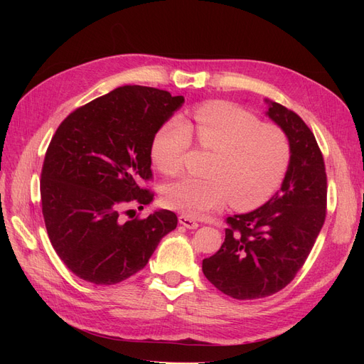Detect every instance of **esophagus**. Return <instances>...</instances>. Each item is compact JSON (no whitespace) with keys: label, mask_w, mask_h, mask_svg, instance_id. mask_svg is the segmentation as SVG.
<instances>
[{"label":"esophagus","mask_w":364,"mask_h":364,"mask_svg":"<svg viewBox=\"0 0 364 364\" xmlns=\"http://www.w3.org/2000/svg\"><path fill=\"white\" fill-rule=\"evenodd\" d=\"M179 223L182 226H185V228H188V229H197V228H199V223H197L193 217L185 215V214L179 215Z\"/></svg>","instance_id":"34e87169"}]
</instances>
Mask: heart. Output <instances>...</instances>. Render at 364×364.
Segmentation results:
<instances>
[{
	"label": "heart",
	"mask_w": 364,
	"mask_h": 364,
	"mask_svg": "<svg viewBox=\"0 0 364 364\" xmlns=\"http://www.w3.org/2000/svg\"><path fill=\"white\" fill-rule=\"evenodd\" d=\"M191 129L199 144L217 151L208 179L185 176L165 185L162 199L168 208L197 217L222 208L229 199L237 209H253L278 191L290 167L291 146L285 132L245 109L226 102L203 105L194 126L174 117L158 129L151 158L165 174H176L191 146Z\"/></svg>",
	"instance_id": "obj_1"
}]
</instances>
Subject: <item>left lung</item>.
I'll return each mask as SVG.
<instances>
[{"label": "left lung", "mask_w": 364, "mask_h": 364, "mask_svg": "<svg viewBox=\"0 0 364 364\" xmlns=\"http://www.w3.org/2000/svg\"><path fill=\"white\" fill-rule=\"evenodd\" d=\"M264 102L266 115L289 136V171L262 206L228 217L222 247L202 262L214 287L241 301L274 294L290 284L325 222L326 173L313 132L287 107Z\"/></svg>", "instance_id": "left-lung-1"}]
</instances>
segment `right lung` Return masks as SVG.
<instances>
[{
    "label": "right lung",
    "mask_w": 364,
    "mask_h": 364,
    "mask_svg": "<svg viewBox=\"0 0 364 364\" xmlns=\"http://www.w3.org/2000/svg\"><path fill=\"white\" fill-rule=\"evenodd\" d=\"M182 95L121 86L75 109L54 134L41 174L42 214L59 258L80 279L112 285L146 267L178 217L158 209L124 222L121 213L153 194L151 141L183 105Z\"/></svg>",
    "instance_id": "right-lung-1"
}]
</instances>
